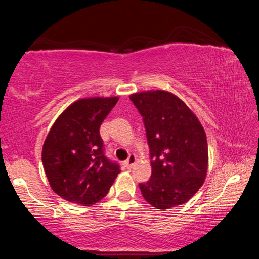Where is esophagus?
<instances>
[{
    "label": "esophagus",
    "instance_id": "esophagus-1",
    "mask_svg": "<svg viewBox=\"0 0 259 259\" xmlns=\"http://www.w3.org/2000/svg\"><path fill=\"white\" fill-rule=\"evenodd\" d=\"M135 162H136V156L134 154H130L128 159L123 162V165L125 166V168H133Z\"/></svg>",
    "mask_w": 259,
    "mask_h": 259
}]
</instances>
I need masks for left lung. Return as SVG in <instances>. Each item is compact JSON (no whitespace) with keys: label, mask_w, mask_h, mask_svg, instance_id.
<instances>
[{"label":"left lung","mask_w":259,"mask_h":259,"mask_svg":"<svg viewBox=\"0 0 259 259\" xmlns=\"http://www.w3.org/2000/svg\"><path fill=\"white\" fill-rule=\"evenodd\" d=\"M130 100L143 116L150 147L151 178L139 183L144 199L161 210L187 202L207 175L202 125L183 100L166 91L134 94Z\"/></svg>","instance_id":"8db88e82"}]
</instances>
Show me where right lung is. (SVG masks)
<instances>
[{
    "label": "right lung",
    "mask_w": 259,
    "mask_h": 259,
    "mask_svg": "<svg viewBox=\"0 0 259 259\" xmlns=\"http://www.w3.org/2000/svg\"><path fill=\"white\" fill-rule=\"evenodd\" d=\"M119 98L80 99L61 113L42 148V163L55 193L91 205L109 191L121 169L105 155L100 125Z\"/></svg>",
    "instance_id": "right-lung-1"
}]
</instances>
